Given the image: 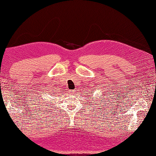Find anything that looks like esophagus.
Returning <instances> with one entry per match:
<instances>
[{
	"instance_id": "obj_1",
	"label": "esophagus",
	"mask_w": 156,
	"mask_h": 156,
	"mask_svg": "<svg viewBox=\"0 0 156 156\" xmlns=\"http://www.w3.org/2000/svg\"><path fill=\"white\" fill-rule=\"evenodd\" d=\"M70 94H75L76 93V90H70Z\"/></svg>"
}]
</instances>
